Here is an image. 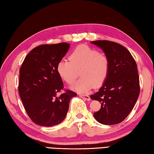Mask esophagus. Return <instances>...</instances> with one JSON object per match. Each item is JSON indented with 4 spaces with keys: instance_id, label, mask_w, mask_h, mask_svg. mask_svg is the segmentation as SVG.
<instances>
[{
    "instance_id": "1",
    "label": "esophagus",
    "mask_w": 154,
    "mask_h": 154,
    "mask_svg": "<svg viewBox=\"0 0 154 154\" xmlns=\"http://www.w3.org/2000/svg\"><path fill=\"white\" fill-rule=\"evenodd\" d=\"M79 96L82 98V99H84L85 100H87V101H89L90 100V97L89 95H83V94H79Z\"/></svg>"
}]
</instances>
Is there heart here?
<instances>
[{
	"instance_id": "obj_1",
	"label": "heart",
	"mask_w": 154,
	"mask_h": 154,
	"mask_svg": "<svg viewBox=\"0 0 154 154\" xmlns=\"http://www.w3.org/2000/svg\"><path fill=\"white\" fill-rule=\"evenodd\" d=\"M69 59H62L58 62L57 71L67 84L74 82L77 71L80 79L73 84L71 89L80 94H87L94 87H99L106 79L109 71V60L104 54L85 45L72 50Z\"/></svg>"
}]
</instances>
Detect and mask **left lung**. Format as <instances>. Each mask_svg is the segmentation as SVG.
<instances>
[{"label": "left lung", "instance_id": "left-lung-1", "mask_svg": "<svg viewBox=\"0 0 154 154\" xmlns=\"http://www.w3.org/2000/svg\"><path fill=\"white\" fill-rule=\"evenodd\" d=\"M103 50L109 60L106 79L92 100L101 103L95 119L102 124L123 122L134 108L140 93L137 65L130 52L122 45L107 40L91 42Z\"/></svg>", "mask_w": 154, "mask_h": 154}]
</instances>
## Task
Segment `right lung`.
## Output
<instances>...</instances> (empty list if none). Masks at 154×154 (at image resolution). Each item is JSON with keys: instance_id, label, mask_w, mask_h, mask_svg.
I'll list each match as a JSON object with an SVG mask.
<instances>
[{"instance_id": "obj_1", "label": "right lung", "mask_w": 154, "mask_h": 154, "mask_svg": "<svg viewBox=\"0 0 154 154\" xmlns=\"http://www.w3.org/2000/svg\"><path fill=\"white\" fill-rule=\"evenodd\" d=\"M69 44L42 45L32 49L20 69L18 91L28 115L36 124L52 127L66 117L69 104L76 94L63 89L58 74V62L65 57Z\"/></svg>"}]
</instances>
